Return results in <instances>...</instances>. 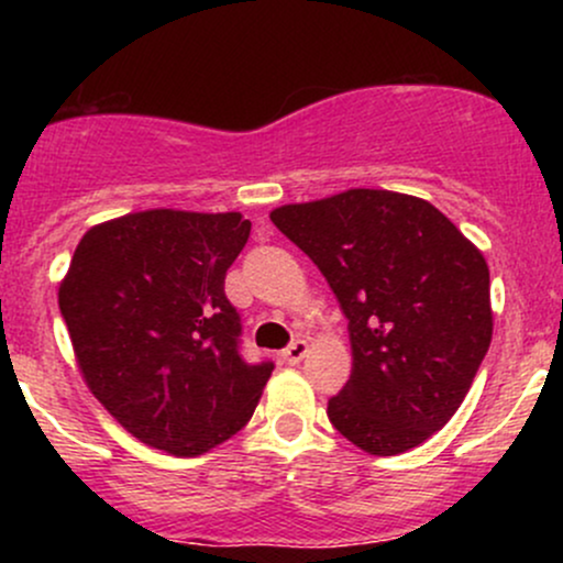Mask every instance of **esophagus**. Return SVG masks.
<instances>
[{"instance_id":"obj_1","label":"esophagus","mask_w":563,"mask_h":563,"mask_svg":"<svg viewBox=\"0 0 563 563\" xmlns=\"http://www.w3.org/2000/svg\"><path fill=\"white\" fill-rule=\"evenodd\" d=\"M307 352H309V346H307V341L303 339H296V341H290V344L283 349V360H286L288 365H299L303 357H307Z\"/></svg>"}]
</instances>
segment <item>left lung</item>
<instances>
[{
	"label": "left lung",
	"instance_id": "obj_1",
	"mask_svg": "<svg viewBox=\"0 0 563 563\" xmlns=\"http://www.w3.org/2000/svg\"><path fill=\"white\" fill-rule=\"evenodd\" d=\"M349 320L352 376L328 399L339 434L371 455L418 448L455 416L489 341V269L429 200L389 190L275 209Z\"/></svg>",
	"mask_w": 563,
	"mask_h": 563
}]
</instances>
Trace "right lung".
<instances>
[{"label": "right lung", "mask_w": 563, "mask_h": 563, "mask_svg": "<svg viewBox=\"0 0 563 563\" xmlns=\"http://www.w3.org/2000/svg\"><path fill=\"white\" fill-rule=\"evenodd\" d=\"M238 211H140L97 224L60 286L87 386L129 434L200 455L254 416L273 360L245 363L224 275L249 241Z\"/></svg>", "instance_id": "obj_1"}]
</instances>
